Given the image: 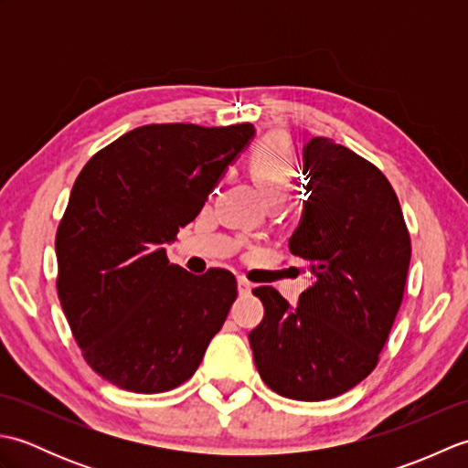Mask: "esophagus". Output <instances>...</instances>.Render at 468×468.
<instances>
[{
    "label": "esophagus",
    "instance_id": "34e87169",
    "mask_svg": "<svg viewBox=\"0 0 468 468\" xmlns=\"http://www.w3.org/2000/svg\"><path fill=\"white\" fill-rule=\"evenodd\" d=\"M237 287H239V293L241 295H247V293H251V283L245 280V277H237Z\"/></svg>",
    "mask_w": 468,
    "mask_h": 468
}]
</instances>
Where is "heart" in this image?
Segmentation results:
<instances>
[{
  "label": "heart",
  "instance_id": "heart-1",
  "mask_svg": "<svg viewBox=\"0 0 468 468\" xmlns=\"http://www.w3.org/2000/svg\"><path fill=\"white\" fill-rule=\"evenodd\" d=\"M250 166L255 183L271 203H283L297 181V163L283 136H267L253 148Z\"/></svg>",
  "mask_w": 468,
  "mask_h": 468
}]
</instances>
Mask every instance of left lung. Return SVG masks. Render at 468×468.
<instances>
[{"label": "left lung", "mask_w": 468, "mask_h": 468, "mask_svg": "<svg viewBox=\"0 0 468 468\" xmlns=\"http://www.w3.org/2000/svg\"><path fill=\"white\" fill-rule=\"evenodd\" d=\"M310 198L290 239L314 283L293 310L273 287H255L265 315L250 332L263 382L285 399H335L370 374L400 310L410 233L380 168L315 136L303 148Z\"/></svg>", "instance_id": "8db88e82"}]
</instances>
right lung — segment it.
<instances>
[{"mask_svg": "<svg viewBox=\"0 0 468 468\" xmlns=\"http://www.w3.org/2000/svg\"><path fill=\"white\" fill-rule=\"evenodd\" d=\"M250 122L146 124L98 151L78 175L56 231L58 297L84 360L138 394L181 386L237 297L227 270L193 275L165 243L201 211Z\"/></svg>", "mask_w": 468, "mask_h": 468, "instance_id": "add662e5", "label": "right lung"}]
</instances>
